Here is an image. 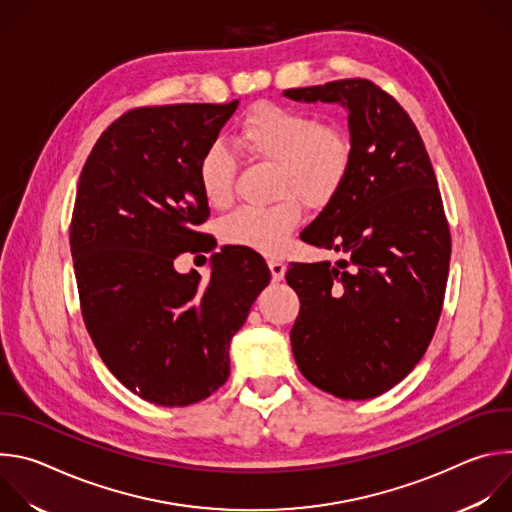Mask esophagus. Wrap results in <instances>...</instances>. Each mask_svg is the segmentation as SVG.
Returning <instances> with one entry per match:
<instances>
[{
    "label": "esophagus",
    "mask_w": 512,
    "mask_h": 512,
    "mask_svg": "<svg viewBox=\"0 0 512 512\" xmlns=\"http://www.w3.org/2000/svg\"><path fill=\"white\" fill-rule=\"evenodd\" d=\"M267 265H269V269H271L273 281H281L283 275H285V263H281V261H277V259H271Z\"/></svg>",
    "instance_id": "34e87169"
}]
</instances>
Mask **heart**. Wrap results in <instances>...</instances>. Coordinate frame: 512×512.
Returning <instances> with one entry per match:
<instances>
[{"label":"heart","instance_id":"obj_1","mask_svg":"<svg viewBox=\"0 0 512 512\" xmlns=\"http://www.w3.org/2000/svg\"><path fill=\"white\" fill-rule=\"evenodd\" d=\"M235 141L255 160L273 166L269 206H243L223 218L227 243L277 255L300 223V203L308 208L330 204L344 186L352 166V141L344 129L322 125L306 111L261 105L239 125ZM235 162L221 143H212L198 162L204 200L221 208L233 194Z\"/></svg>","mask_w":512,"mask_h":512}]
</instances>
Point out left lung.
I'll return each instance as SVG.
<instances>
[{
	"label": "left lung",
	"mask_w": 512,
	"mask_h": 512,
	"mask_svg": "<svg viewBox=\"0 0 512 512\" xmlns=\"http://www.w3.org/2000/svg\"><path fill=\"white\" fill-rule=\"evenodd\" d=\"M348 111L352 166L302 241L342 253L334 265L291 263L302 308L291 328L298 369L340 399H373L425 354L442 314L452 239L417 127L367 79L287 89Z\"/></svg>",
	"instance_id": "obj_1"
}]
</instances>
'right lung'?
Here are the masks:
<instances>
[{"label": "right lung", "mask_w": 512, "mask_h": 512, "mask_svg": "<svg viewBox=\"0 0 512 512\" xmlns=\"http://www.w3.org/2000/svg\"><path fill=\"white\" fill-rule=\"evenodd\" d=\"M237 105L131 109L81 172L70 253L83 320L107 369L154 405L186 407L225 385L229 344L271 279L245 247L214 253L204 285L174 269L208 237L196 231L210 214L198 162Z\"/></svg>", "instance_id": "right-lung-1"}]
</instances>
